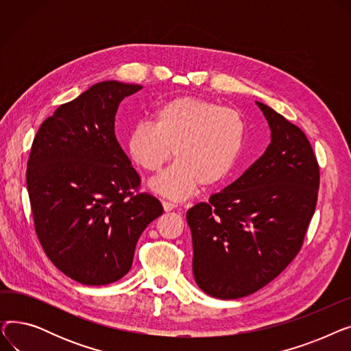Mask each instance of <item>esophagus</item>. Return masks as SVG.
I'll return each mask as SVG.
<instances>
[{"instance_id":"obj_1","label":"esophagus","mask_w":351,"mask_h":351,"mask_svg":"<svg viewBox=\"0 0 351 351\" xmlns=\"http://www.w3.org/2000/svg\"><path fill=\"white\" fill-rule=\"evenodd\" d=\"M162 206H163L165 212H171V210H173L176 208L175 204H172V202H168V200H163L162 202Z\"/></svg>"}]
</instances>
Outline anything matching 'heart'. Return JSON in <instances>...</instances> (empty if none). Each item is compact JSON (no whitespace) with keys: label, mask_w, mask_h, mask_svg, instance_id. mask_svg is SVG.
<instances>
[{"label":"heart","mask_w":351,"mask_h":351,"mask_svg":"<svg viewBox=\"0 0 351 351\" xmlns=\"http://www.w3.org/2000/svg\"><path fill=\"white\" fill-rule=\"evenodd\" d=\"M246 122L234 109L197 98L178 97L160 104L151 122H138L126 139V152L141 169L156 173L173 155L171 168L151 182V189L185 199L199 185L223 182L242 154Z\"/></svg>","instance_id":"b5f03b06"}]
</instances>
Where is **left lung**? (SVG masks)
I'll use <instances>...</instances> for the list:
<instances>
[{"instance_id": "obj_1", "label": "left lung", "mask_w": 351, "mask_h": 351, "mask_svg": "<svg viewBox=\"0 0 351 351\" xmlns=\"http://www.w3.org/2000/svg\"><path fill=\"white\" fill-rule=\"evenodd\" d=\"M270 128L265 154L223 191L186 212L196 285L216 299L249 296L302 249L315 213L319 165L304 132L256 102Z\"/></svg>"}]
</instances>
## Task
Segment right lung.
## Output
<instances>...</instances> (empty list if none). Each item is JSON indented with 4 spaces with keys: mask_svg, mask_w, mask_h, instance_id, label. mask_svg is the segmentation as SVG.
<instances>
[{
    "mask_svg": "<svg viewBox=\"0 0 351 351\" xmlns=\"http://www.w3.org/2000/svg\"><path fill=\"white\" fill-rule=\"evenodd\" d=\"M141 85L104 81L61 105L36 132L27 165L35 232L49 261L88 286L119 280L138 239L163 213L115 136L121 101Z\"/></svg>",
    "mask_w": 351,
    "mask_h": 351,
    "instance_id": "1",
    "label": "right lung"
}]
</instances>
